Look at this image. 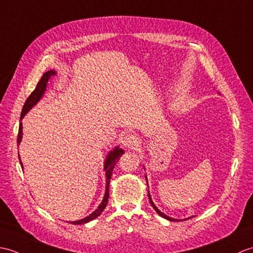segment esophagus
Instances as JSON below:
<instances>
[{
  "label": "esophagus",
  "instance_id": "obj_1",
  "mask_svg": "<svg viewBox=\"0 0 253 253\" xmlns=\"http://www.w3.org/2000/svg\"><path fill=\"white\" fill-rule=\"evenodd\" d=\"M138 145V137L134 134H127L122 138V146L127 149H134Z\"/></svg>",
  "mask_w": 253,
  "mask_h": 253
}]
</instances>
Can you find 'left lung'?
<instances>
[{
	"mask_svg": "<svg viewBox=\"0 0 253 253\" xmlns=\"http://www.w3.org/2000/svg\"><path fill=\"white\" fill-rule=\"evenodd\" d=\"M145 178H146V181H147V176L145 175ZM147 185H148V182H147ZM148 198H149V201H150V205H151V207L154 208L155 209V211L158 213V214L160 215V216H162L164 218H166V220H168V221H172V222H176V221H178V220H176V218H173V217H170V216H168L167 214H165L164 212H161L158 208L156 207V205L154 204V201H153V199H151V196H150V194H149V190H148ZM189 218V217H188ZM188 218H186V220H188Z\"/></svg>",
	"mask_w": 253,
	"mask_h": 253,
	"instance_id": "left-lung-1",
	"label": "left lung"
}]
</instances>
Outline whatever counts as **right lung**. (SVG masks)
I'll list each match as a JSON object with an SVG mask.
<instances>
[{"instance_id": "1", "label": "right lung", "mask_w": 253, "mask_h": 253, "mask_svg": "<svg viewBox=\"0 0 253 253\" xmlns=\"http://www.w3.org/2000/svg\"><path fill=\"white\" fill-rule=\"evenodd\" d=\"M55 75H56L55 70H48L47 72H45V74L42 76L41 80L39 81V83L37 84V87H36L35 91H33L30 94V96L27 98L24 107H22L21 116H20V125H19L18 137H17V143H18V145L21 143V139H22V123H21V120L24 119V117L27 115L28 111L31 110L39 102H40V99L43 97L44 93H45V91H46L48 80ZM123 154H125V150L121 149L119 146H116L114 149L109 151L107 157H106L105 162H104V171H105V175H106V190H105V195H104V198L102 200V203L99 204V206L97 207V209L93 211L91 214L85 216L84 218H81V220L72 221L71 224H74V225H81V224H85V223L93 221L94 218H96L97 216L102 214V212L104 211V209L106 208V206H107V203H108L109 183H110V178H111V175H112V171H114V168L118 162V160H119L120 156L123 155ZM18 158H19L20 166H21L22 169H24V166H22V162L20 160L19 154H18Z\"/></svg>"}]
</instances>
